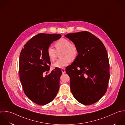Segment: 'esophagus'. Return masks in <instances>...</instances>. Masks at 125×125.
Returning <instances> with one entry per match:
<instances>
[{
	"label": "esophagus",
	"instance_id": "34e87169",
	"mask_svg": "<svg viewBox=\"0 0 125 125\" xmlns=\"http://www.w3.org/2000/svg\"><path fill=\"white\" fill-rule=\"evenodd\" d=\"M61 71L62 72V73H66V71H65V68H62L61 69Z\"/></svg>",
	"mask_w": 125,
	"mask_h": 125
}]
</instances>
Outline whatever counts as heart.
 <instances>
[{
	"label": "heart",
	"mask_w": 125,
	"mask_h": 125,
	"mask_svg": "<svg viewBox=\"0 0 125 125\" xmlns=\"http://www.w3.org/2000/svg\"><path fill=\"white\" fill-rule=\"evenodd\" d=\"M56 50L49 47L47 50V55L51 61H54L57 57V52L62 51L60 54L61 57L53 64L55 68H61L67 66L71 61H74L77 57L78 50L77 46L66 38H61L54 44Z\"/></svg>",
	"instance_id": "heart-1"
}]
</instances>
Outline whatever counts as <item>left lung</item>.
Here are the masks:
<instances>
[{"mask_svg":"<svg viewBox=\"0 0 125 125\" xmlns=\"http://www.w3.org/2000/svg\"><path fill=\"white\" fill-rule=\"evenodd\" d=\"M65 37L77 47L78 54L66 68L70 78L71 90L75 99L86 105L99 100L107 92L110 64L105 46L87 31L68 33Z\"/></svg>","mask_w":125,"mask_h":125,"instance_id":"obj_1","label":"left lung"}]
</instances>
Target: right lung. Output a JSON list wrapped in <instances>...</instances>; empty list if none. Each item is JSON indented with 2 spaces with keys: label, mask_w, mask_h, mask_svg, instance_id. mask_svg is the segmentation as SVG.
I'll list each match as a JSON object with an SVG mask.
<instances>
[{
  "label": "right lung",
  "mask_w": 125,
  "mask_h": 125,
  "mask_svg": "<svg viewBox=\"0 0 125 125\" xmlns=\"http://www.w3.org/2000/svg\"><path fill=\"white\" fill-rule=\"evenodd\" d=\"M60 34L39 33L32 37L22 49L19 62L20 80L26 95L33 102L45 105L52 101L59 89L62 75L60 68L50 70L51 65L47 50L53 41L60 38Z\"/></svg>",
  "instance_id": "obj_1"
}]
</instances>
